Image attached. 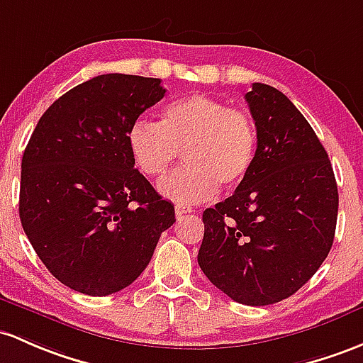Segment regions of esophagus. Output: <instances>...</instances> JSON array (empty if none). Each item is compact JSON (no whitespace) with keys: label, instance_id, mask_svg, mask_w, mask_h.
Listing matches in <instances>:
<instances>
[{"label":"esophagus","instance_id":"esophagus-1","mask_svg":"<svg viewBox=\"0 0 363 363\" xmlns=\"http://www.w3.org/2000/svg\"><path fill=\"white\" fill-rule=\"evenodd\" d=\"M174 213H177L178 218H182L183 214H190L194 213V209L190 208V206H185V204H177L174 206Z\"/></svg>","mask_w":363,"mask_h":363}]
</instances>
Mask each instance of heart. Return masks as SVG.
I'll list each match as a JSON object with an SVG mask.
<instances>
[{
  "mask_svg": "<svg viewBox=\"0 0 363 363\" xmlns=\"http://www.w3.org/2000/svg\"><path fill=\"white\" fill-rule=\"evenodd\" d=\"M135 166L149 178H162L178 157L189 166L159 185L162 196L196 204L233 190L251 173L258 130L251 116L204 93L183 96L162 108L161 123L136 119L128 130Z\"/></svg>",
  "mask_w": 363,
  "mask_h": 363,
  "instance_id": "obj_1",
  "label": "heart"
}]
</instances>
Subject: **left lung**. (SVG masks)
Returning <instances> with one entry per match:
<instances>
[{
	"instance_id": "1",
	"label": "left lung",
	"mask_w": 363,
	"mask_h": 363,
	"mask_svg": "<svg viewBox=\"0 0 363 363\" xmlns=\"http://www.w3.org/2000/svg\"><path fill=\"white\" fill-rule=\"evenodd\" d=\"M258 149L251 173L202 213L201 270L233 301L274 305L315 275L334 242L337 185L329 155L282 91L245 93Z\"/></svg>"
}]
</instances>
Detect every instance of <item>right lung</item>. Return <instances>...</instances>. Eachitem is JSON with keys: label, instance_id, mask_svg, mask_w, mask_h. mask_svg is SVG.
<instances>
[{"label": "right lung", "instance_id": "add662e5", "mask_svg": "<svg viewBox=\"0 0 363 363\" xmlns=\"http://www.w3.org/2000/svg\"><path fill=\"white\" fill-rule=\"evenodd\" d=\"M164 93L155 77L102 74L55 100L30 135L21 223L50 274L74 291L130 286L177 221L128 147L131 124Z\"/></svg>", "mask_w": 363, "mask_h": 363}]
</instances>
